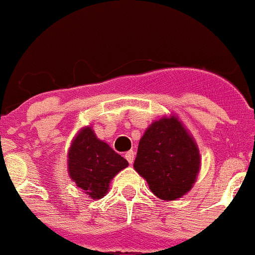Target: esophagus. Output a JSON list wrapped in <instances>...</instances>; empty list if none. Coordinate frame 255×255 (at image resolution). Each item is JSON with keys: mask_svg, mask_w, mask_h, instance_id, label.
<instances>
[{"mask_svg": "<svg viewBox=\"0 0 255 255\" xmlns=\"http://www.w3.org/2000/svg\"><path fill=\"white\" fill-rule=\"evenodd\" d=\"M125 157L129 164H133V161H134V152L133 151H128V152H126Z\"/></svg>", "mask_w": 255, "mask_h": 255, "instance_id": "esophagus-1", "label": "esophagus"}]
</instances>
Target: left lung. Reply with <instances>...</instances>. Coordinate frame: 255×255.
Instances as JSON below:
<instances>
[{
  "label": "left lung",
  "mask_w": 255,
  "mask_h": 255,
  "mask_svg": "<svg viewBox=\"0 0 255 255\" xmlns=\"http://www.w3.org/2000/svg\"><path fill=\"white\" fill-rule=\"evenodd\" d=\"M201 156L178 117L153 122L139 139L133 167L156 197L174 201L187 194L199 171Z\"/></svg>",
  "instance_id": "left-lung-1"
}]
</instances>
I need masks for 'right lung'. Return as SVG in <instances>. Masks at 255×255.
<instances>
[{
    "label": "right lung",
    "instance_id": "right-lung-1",
    "mask_svg": "<svg viewBox=\"0 0 255 255\" xmlns=\"http://www.w3.org/2000/svg\"><path fill=\"white\" fill-rule=\"evenodd\" d=\"M128 161L95 136L91 127L82 128L68 150V174L90 198L99 199L109 189V183Z\"/></svg>",
    "mask_w": 255,
    "mask_h": 255
}]
</instances>
